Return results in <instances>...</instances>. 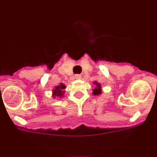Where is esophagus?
<instances>
[{
    "mask_svg": "<svg viewBox=\"0 0 157 157\" xmlns=\"http://www.w3.org/2000/svg\"><path fill=\"white\" fill-rule=\"evenodd\" d=\"M75 78L76 79H81V78H82V75H75Z\"/></svg>",
    "mask_w": 157,
    "mask_h": 157,
    "instance_id": "1",
    "label": "esophagus"
}]
</instances>
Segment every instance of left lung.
Instances as JSON below:
<instances>
[{
    "label": "left lung",
    "mask_w": 157,
    "mask_h": 157,
    "mask_svg": "<svg viewBox=\"0 0 157 157\" xmlns=\"http://www.w3.org/2000/svg\"><path fill=\"white\" fill-rule=\"evenodd\" d=\"M96 84V89L94 90V95H98V94H101V84L98 82H94Z\"/></svg>",
    "instance_id": "8db88e82"
}]
</instances>
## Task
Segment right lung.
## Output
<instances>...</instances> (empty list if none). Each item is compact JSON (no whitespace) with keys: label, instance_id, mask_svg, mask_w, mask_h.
<instances>
[{"label":"right lung","instance_id":"obj_1","mask_svg":"<svg viewBox=\"0 0 157 157\" xmlns=\"http://www.w3.org/2000/svg\"><path fill=\"white\" fill-rule=\"evenodd\" d=\"M65 88V86L63 85V84H60V86H56V88L54 89L53 90V97L55 98V97H61L62 95H63V90Z\"/></svg>","mask_w":157,"mask_h":157}]
</instances>
